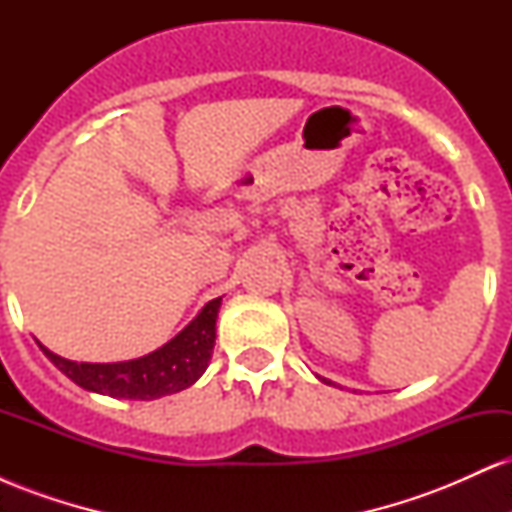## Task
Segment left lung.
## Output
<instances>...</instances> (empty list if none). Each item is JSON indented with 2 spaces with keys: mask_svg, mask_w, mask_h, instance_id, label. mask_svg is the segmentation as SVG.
Segmentation results:
<instances>
[{
  "mask_svg": "<svg viewBox=\"0 0 512 512\" xmlns=\"http://www.w3.org/2000/svg\"><path fill=\"white\" fill-rule=\"evenodd\" d=\"M322 380H325V378H322Z\"/></svg>",
  "mask_w": 512,
  "mask_h": 512,
  "instance_id": "1",
  "label": "left lung"
}]
</instances>
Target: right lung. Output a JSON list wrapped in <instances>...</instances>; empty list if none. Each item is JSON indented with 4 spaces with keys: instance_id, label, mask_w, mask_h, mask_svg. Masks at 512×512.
<instances>
[{
    "instance_id": "obj_1",
    "label": "right lung",
    "mask_w": 512,
    "mask_h": 512,
    "mask_svg": "<svg viewBox=\"0 0 512 512\" xmlns=\"http://www.w3.org/2000/svg\"><path fill=\"white\" fill-rule=\"evenodd\" d=\"M221 298H214L161 349L122 363H76L40 346L57 368L84 390L120 399H158L195 385L211 361Z\"/></svg>"
}]
</instances>
